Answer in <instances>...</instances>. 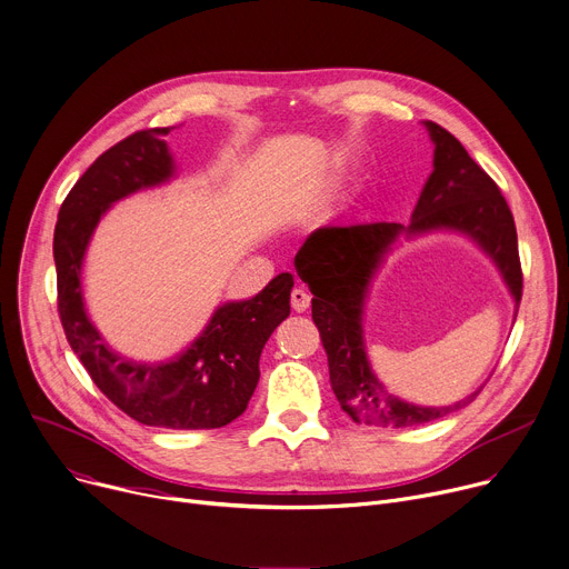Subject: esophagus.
Listing matches in <instances>:
<instances>
[{"mask_svg":"<svg viewBox=\"0 0 569 569\" xmlns=\"http://www.w3.org/2000/svg\"><path fill=\"white\" fill-rule=\"evenodd\" d=\"M310 300H312V296H310L308 289L296 287V289L291 291V308H293L296 312H305V310H308V308H310Z\"/></svg>","mask_w":569,"mask_h":569,"instance_id":"esophagus-1","label":"esophagus"}]
</instances>
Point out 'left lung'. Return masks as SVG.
I'll return each instance as SVG.
<instances>
[{"label":"left lung","mask_w":569,"mask_h":569,"mask_svg":"<svg viewBox=\"0 0 569 569\" xmlns=\"http://www.w3.org/2000/svg\"><path fill=\"white\" fill-rule=\"evenodd\" d=\"M435 146L432 172L412 211L410 226L358 223L312 232L293 259L312 298V319L328 353L330 385L341 410L358 423L406 428L428 423L469 406L478 391L445 408H421L391 397L371 371L362 315L371 278L401 234L456 230L471 237L497 264L515 305L521 300V264L510 207L490 174L462 143L437 122H423ZM517 317V315H515Z\"/></svg>","instance_id":"left-lung-1"}]
</instances>
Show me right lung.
<instances>
[{"instance_id":"obj_1","label":"right lung","mask_w":569,"mask_h":569,"mask_svg":"<svg viewBox=\"0 0 569 569\" xmlns=\"http://www.w3.org/2000/svg\"><path fill=\"white\" fill-rule=\"evenodd\" d=\"M168 132L170 127H154L122 139L66 196L54 230L59 317L86 371L124 415L159 428H221L248 408L261 348L291 310V273H280L248 300L221 305L182 356L154 365L111 351L81 298L83 254L102 213L120 198L172 178L174 163L163 141Z\"/></svg>"}]
</instances>
